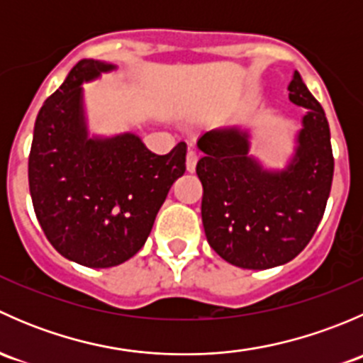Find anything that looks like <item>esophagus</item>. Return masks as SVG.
Returning a JSON list of instances; mask_svg holds the SVG:
<instances>
[{
	"label": "esophagus",
	"mask_w": 363,
	"mask_h": 363,
	"mask_svg": "<svg viewBox=\"0 0 363 363\" xmlns=\"http://www.w3.org/2000/svg\"><path fill=\"white\" fill-rule=\"evenodd\" d=\"M196 161H199V155L195 151H188V155H186V168H188V172H195Z\"/></svg>",
	"instance_id": "1"
}]
</instances>
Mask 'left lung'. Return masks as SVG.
Returning <instances> with one entry per match:
<instances>
[{"label": "left lung", "mask_w": 363, "mask_h": 363, "mask_svg": "<svg viewBox=\"0 0 363 363\" xmlns=\"http://www.w3.org/2000/svg\"><path fill=\"white\" fill-rule=\"evenodd\" d=\"M290 100L307 108L294 158L267 170L250 155V131L216 128L199 138L196 175L203 186L202 221L211 247L232 265L263 270L291 262L323 218L334 177L330 128L323 108L294 73Z\"/></svg>", "instance_id": "left-lung-1"}]
</instances>
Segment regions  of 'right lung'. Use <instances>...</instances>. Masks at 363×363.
Segmentation results:
<instances>
[{"mask_svg": "<svg viewBox=\"0 0 363 363\" xmlns=\"http://www.w3.org/2000/svg\"><path fill=\"white\" fill-rule=\"evenodd\" d=\"M116 69L82 60L36 116L29 152V193L36 219L65 258L108 269L147 240L172 184L186 172V144L149 151L135 133L89 137L82 84Z\"/></svg>", "mask_w": 363, "mask_h": 363, "instance_id": "1", "label": "right lung"}]
</instances>
